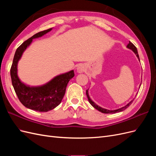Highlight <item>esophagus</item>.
Masks as SVG:
<instances>
[{
	"instance_id": "34e87169",
	"label": "esophagus",
	"mask_w": 156,
	"mask_h": 156,
	"mask_svg": "<svg viewBox=\"0 0 156 156\" xmlns=\"http://www.w3.org/2000/svg\"><path fill=\"white\" fill-rule=\"evenodd\" d=\"M77 70L78 73H83L84 71V66L82 64H80L79 65L77 68Z\"/></svg>"
}]
</instances>
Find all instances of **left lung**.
<instances>
[{
	"label": "left lung",
	"instance_id": "left-lung-1",
	"mask_svg": "<svg viewBox=\"0 0 156 156\" xmlns=\"http://www.w3.org/2000/svg\"><path fill=\"white\" fill-rule=\"evenodd\" d=\"M127 48H129V49H131L132 51H133L134 53H135V55H136V56H137V58H139V61H140V59H139V54H138V52H137V49H136V47L131 43V41H129V44H127ZM88 90H87V91H86V94H87V98H88V101H89V103H90V104L95 108H96L97 110H98L99 111H100V112H103V113H107V114H108V113H116V112H121V111H124V110H125L126 108H127L128 107L131 103H132V102L133 101V100H134V99L133 100H131L128 104H127L126 106H124V107H122V108H119V109H116V110H113V111H110V110H107V109H105V108H101V107H100V106H98V105H96V103H94V102H93L92 100H91V99L90 98V97H89V95H88Z\"/></svg>",
	"mask_w": 156,
	"mask_h": 156
}]
</instances>
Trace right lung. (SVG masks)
<instances>
[{
    "label": "right lung",
    "mask_w": 156,
    "mask_h": 156,
    "mask_svg": "<svg viewBox=\"0 0 156 156\" xmlns=\"http://www.w3.org/2000/svg\"><path fill=\"white\" fill-rule=\"evenodd\" d=\"M51 29L36 33L25 41L17 49L14 55L10 75L12 85L22 104L30 109L38 112H48L57 107L64 98L69 80L74 77L73 70L55 77L49 83L40 87H29L21 82L17 76V63L22 54L32 41L51 30Z\"/></svg>",
    "instance_id": "add662e5"
}]
</instances>
